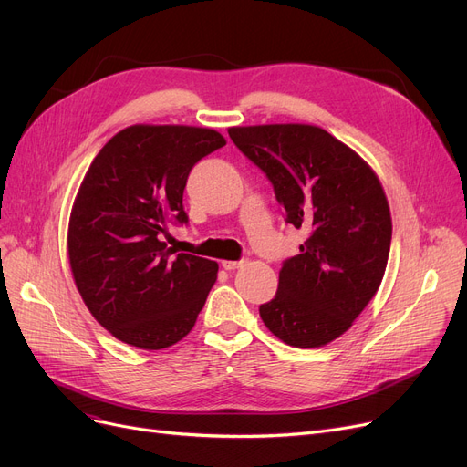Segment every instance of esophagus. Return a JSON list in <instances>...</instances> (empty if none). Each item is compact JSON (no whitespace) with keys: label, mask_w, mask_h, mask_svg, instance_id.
<instances>
[{"label":"esophagus","mask_w":467,"mask_h":467,"mask_svg":"<svg viewBox=\"0 0 467 467\" xmlns=\"http://www.w3.org/2000/svg\"><path fill=\"white\" fill-rule=\"evenodd\" d=\"M244 265V261L240 259V261H223L221 263V266L225 268V271H234V268H240Z\"/></svg>","instance_id":"esophagus-1"}]
</instances>
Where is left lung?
<instances>
[{
	"label": "left lung",
	"instance_id": "1",
	"mask_svg": "<svg viewBox=\"0 0 467 467\" xmlns=\"http://www.w3.org/2000/svg\"><path fill=\"white\" fill-rule=\"evenodd\" d=\"M229 136L273 183L285 223L308 233L301 254L282 263L261 320L289 347H324L352 326L382 282L391 242L382 185L320 127H234Z\"/></svg>",
	"mask_w": 467,
	"mask_h": 467
}]
</instances>
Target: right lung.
Masks as SVG:
<instances>
[{"label":"right lung","instance_id":"1","mask_svg":"<svg viewBox=\"0 0 467 467\" xmlns=\"http://www.w3.org/2000/svg\"><path fill=\"white\" fill-rule=\"evenodd\" d=\"M223 145L210 129L134 125L115 134L87 171L69 217L71 273L98 324L127 345H176L206 303L217 263L176 254L162 236L170 223H189V171Z\"/></svg>","mask_w":467,"mask_h":467}]
</instances>
